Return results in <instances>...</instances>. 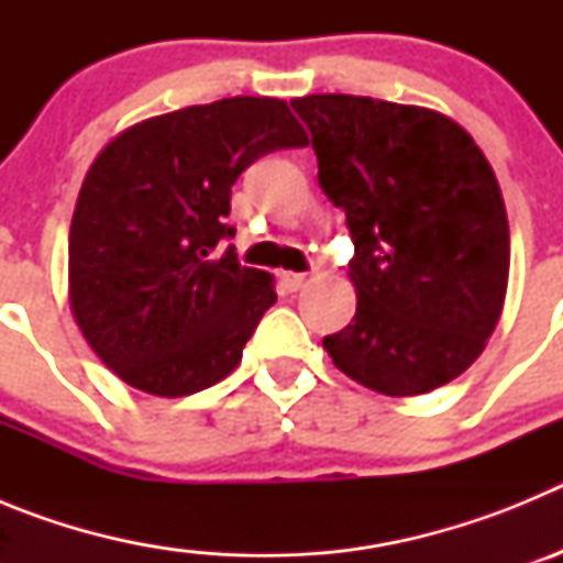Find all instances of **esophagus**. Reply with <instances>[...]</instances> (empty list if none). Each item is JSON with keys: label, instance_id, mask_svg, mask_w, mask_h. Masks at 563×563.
<instances>
[{"label": "esophagus", "instance_id": "obj_1", "mask_svg": "<svg viewBox=\"0 0 563 563\" xmlns=\"http://www.w3.org/2000/svg\"><path fill=\"white\" fill-rule=\"evenodd\" d=\"M282 285L290 292L301 290V287L307 285V273H282Z\"/></svg>", "mask_w": 563, "mask_h": 563}]
</instances>
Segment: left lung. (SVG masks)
<instances>
[{"label": "left lung", "mask_w": 563, "mask_h": 563, "mask_svg": "<svg viewBox=\"0 0 563 563\" xmlns=\"http://www.w3.org/2000/svg\"><path fill=\"white\" fill-rule=\"evenodd\" d=\"M292 109L355 242L357 310L324 350L380 395L445 386L482 355L505 307L510 228L494 168L434 109L363 96H307Z\"/></svg>", "instance_id": "obj_1"}]
</instances>
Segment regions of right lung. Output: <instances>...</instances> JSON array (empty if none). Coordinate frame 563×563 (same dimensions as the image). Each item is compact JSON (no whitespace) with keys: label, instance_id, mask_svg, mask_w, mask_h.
Listing matches in <instances>:
<instances>
[{"label":"right lung","instance_id":"1","mask_svg":"<svg viewBox=\"0 0 563 563\" xmlns=\"http://www.w3.org/2000/svg\"><path fill=\"white\" fill-rule=\"evenodd\" d=\"M292 146L307 132L285 101L236 96L146 118L98 152L69 225V310L123 383L186 397L236 369L276 285L213 247L233 236L239 174Z\"/></svg>","mask_w":563,"mask_h":563}]
</instances>
